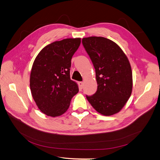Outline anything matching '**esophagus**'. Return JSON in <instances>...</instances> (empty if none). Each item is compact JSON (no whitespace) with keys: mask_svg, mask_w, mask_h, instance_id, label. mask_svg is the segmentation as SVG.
<instances>
[{"mask_svg":"<svg viewBox=\"0 0 160 160\" xmlns=\"http://www.w3.org/2000/svg\"><path fill=\"white\" fill-rule=\"evenodd\" d=\"M78 85H79V88L80 89H82L83 87H84V82H78Z\"/></svg>","mask_w":160,"mask_h":160,"instance_id":"esophagus-1","label":"esophagus"}]
</instances>
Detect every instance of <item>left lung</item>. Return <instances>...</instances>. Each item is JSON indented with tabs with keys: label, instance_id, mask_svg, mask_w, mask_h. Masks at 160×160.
<instances>
[{
	"label": "left lung",
	"instance_id": "left-lung-1",
	"mask_svg": "<svg viewBox=\"0 0 160 160\" xmlns=\"http://www.w3.org/2000/svg\"><path fill=\"white\" fill-rule=\"evenodd\" d=\"M82 44L95 69L97 92L86 95L100 114L111 116L120 112L132 92L133 78L129 61L120 46L104 37L82 38Z\"/></svg>",
	"mask_w": 160,
	"mask_h": 160
}]
</instances>
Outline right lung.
Instances as JSON below:
<instances>
[{"label":"right lung","mask_w":160,"mask_h":160,"mask_svg":"<svg viewBox=\"0 0 160 160\" xmlns=\"http://www.w3.org/2000/svg\"><path fill=\"white\" fill-rule=\"evenodd\" d=\"M81 40L66 38L45 46L33 63L30 76L31 94L37 107L47 116L64 114L79 91L71 80V59Z\"/></svg>","instance_id":"1"}]
</instances>
